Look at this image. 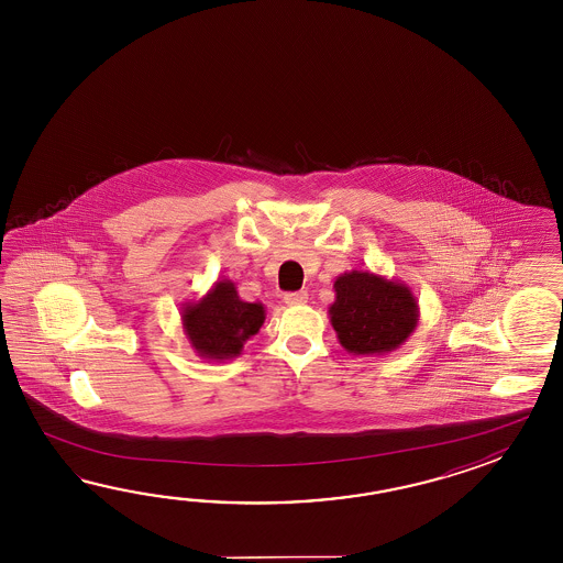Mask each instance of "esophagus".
Here are the masks:
<instances>
[{"label": "esophagus", "mask_w": 563, "mask_h": 563, "mask_svg": "<svg viewBox=\"0 0 563 563\" xmlns=\"http://www.w3.org/2000/svg\"><path fill=\"white\" fill-rule=\"evenodd\" d=\"M284 301L287 306H301V303L308 301V294L306 291H289L284 296Z\"/></svg>", "instance_id": "34e87169"}]
</instances>
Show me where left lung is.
Returning a JSON list of instances; mask_svg holds the SVG:
<instances>
[{"instance_id": "left-lung-1", "label": "left lung", "mask_w": 563, "mask_h": 563, "mask_svg": "<svg viewBox=\"0 0 563 563\" xmlns=\"http://www.w3.org/2000/svg\"><path fill=\"white\" fill-rule=\"evenodd\" d=\"M334 291L328 313L340 344L350 354H390L419 325V299L402 279L352 269L335 277Z\"/></svg>"}]
</instances>
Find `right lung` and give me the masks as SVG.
Instances as JSON below:
<instances>
[{
	"label": "right lung",
	"mask_w": 563,
	"mask_h": 563,
	"mask_svg": "<svg viewBox=\"0 0 563 563\" xmlns=\"http://www.w3.org/2000/svg\"><path fill=\"white\" fill-rule=\"evenodd\" d=\"M265 322L262 301H245L231 279H217L203 298L185 301L180 323L199 358L225 362L240 356L243 344Z\"/></svg>",
	"instance_id": "obj_1"
}]
</instances>
